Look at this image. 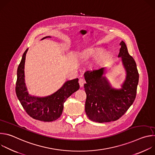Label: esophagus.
<instances>
[{"label": "esophagus", "mask_w": 155, "mask_h": 155, "mask_svg": "<svg viewBox=\"0 0 155 155\" xmlns=\"http://www.w3.org/2000/svg\"><path fill=\"white\" fill-rule=\"evenodd\" d=\"M78 82H79V84H80V87H83L84 83H85V81H84L83 78H80V79L79 80V81H78Z\"/></svg>", "instance_id": "34e87169"}]
</instances>
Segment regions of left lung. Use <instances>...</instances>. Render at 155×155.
I'll use <instances>...</instances> for the list:
<instances>
[{
  "label": "left lung",
  "mask_w": 155,
  "mask_h": 155,
  "mask_svg": "<svg viewBox=\"0 0 155 155\" xmlns=\"http://www.w3.org/2000/svg\"><path fill=\"white\" fill-rule=\"evenodd\" d=\"M121 57L126 71V78L120 89L112 87L105 77L104 68L87 71L84 76V88L86 94L85 112L91 121L98 123L118 120L133 104L137 93L139 73L136 63L129 55L125 43H120Z\"/></svg>",
  "instance_id": "left-lung-1"
}]
</instances>
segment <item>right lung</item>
I'll return each mask as SVG.
<instances>
[{"mask_svg": "<svg viewBox=\"0 0 155 155\" xmlns=\"http://www.w3.org/2000/svg\"><path fill=\"white\" fill-rule=\"evenodd\" d=\"M51 37L47 36L41 40ZM28 48L22 56L17 70L16 94L26 113L34 119L50 122L58 119L64 108V103L71 95L80 88L78 78L65 81L53 94L45 97H37L29 94L25 80V64Z\"/></svg>", "mask_w": 155, "mask_h": 155, "instance_id": "add662e5", "label": "right lung"}]
</instances>
